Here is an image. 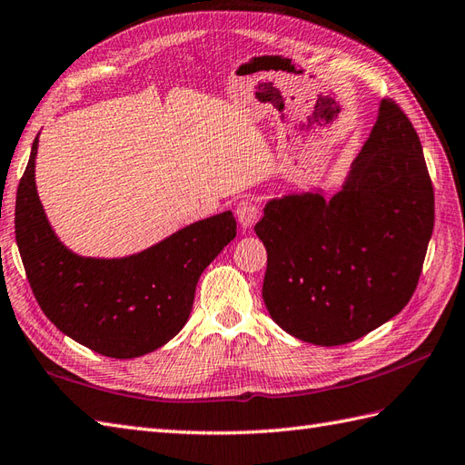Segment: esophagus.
<instances>
[{
	"instance_id": "esophagus-1",
	"label": "esophagus",
	"mask_w": 465,
	"mask_h": 465,
	"mask_svg": "<svg viewBox=\"0 0 465 465\" xmlns=\"http://www.w3.org/2000/svg\"><path fill=\"white\" fill-rule=\"evenodd\" d=\"M235 215H237V222H240L243 230H252L255 222H257V215H259L257 203L252 202V200L240 202V203H237V208H235Z\"/></svg>"
}]
</instances>
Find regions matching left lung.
Wrapping results in <instances>:
<instances>
[{"mask_svg": "<svg viewBox=\"0 0 465 465\" xmlns=\"http://www.w3.org/2000/svg\"><path fill=\"white\" fill-rule=\"evenodd\" d=\"M434 230V188L412 123L392 101L331 198L321 188L265 203L263 303L295 339L337 347L398 315Z\"/></svg>", "mask_w": 465, "mask_h": 465, "instance_id": "1", "label": "left lung"}]
</instances>
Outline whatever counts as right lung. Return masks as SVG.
I'll return each mask as SVG.
<instances>
[{
    "instance_id": "add662e5",
    "label": "right lung",
    "mask_w": 465,
    "mask_h": 465,
    "mask_svg": "<svg viewBox=\"0 0 465 465\" xmlns=\"http://www.w3.org/2000/svg\"><path fill=\"white\" fill-rule=\"evenodd\" d=\"M37 148L39 134L17 188L15 240L41 311L63 334L111 359L164 347L188 322L202 272L235 237L233 213L193 222L133 255L84 257L59 240L43 210Z\"/></svg>"
}]
</instances>
